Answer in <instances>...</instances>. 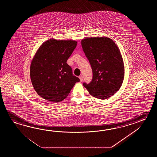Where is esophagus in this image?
Wrapping results in <instances>:
<instances>
[{
  "mask_svg": "<svg viewBox=\"0 0 157 157\" xmlns=\"http://www.w3.org/2000/svg\"><path fill=\"white\" fill-rule=\"evenodd\" d=\"M79 78H80V81H83V76L82 75H80L79 76Z\"/></svg>",
  "mask_w": 157,
  "mask_h": 157,
  "instance_id": "obj_1",
  "label": "esophagus"
}]
</instances>
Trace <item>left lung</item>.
Returning a JSON list of instances; mask_svg holds the SVG:
<instances>
[{
  "mask_svg": "<svg viewBox=\"0 0 157 157\" xmlns=\"http://www.w3.org/2000/svg\"><path fill=\"white\" fill-rule=\"evenodd\" d=\"M81 45L93 70V79L83 86L98 99L112 97L120 89L124 68L120 50L116 44L107 37H86Z\"/></svg>",
  "mask_w": 157,
  "mask_h": 157,
  "instance_id": "left-lung-1",
  "label": "left lung"
}]
</instances>
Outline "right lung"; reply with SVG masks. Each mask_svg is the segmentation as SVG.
I'll return each instance as SVG.
<instances>
[{"label": "right lung", "mask_w": 157, "mask_h": 157, "mask_svg": "<svg viewBox=\"0 0 157 157\" xmlns=\"http://www.w3.org/2000/svg\"><path fill=\"white\" fill-rule=\"evenodd\" d=\"M77 44L74 40L52 39L37 50L30 66V77L34 89L44 99L60 102L80 81L67 63Z\"/></svg>", "instance_id": "obj_1"}]
</instances>
